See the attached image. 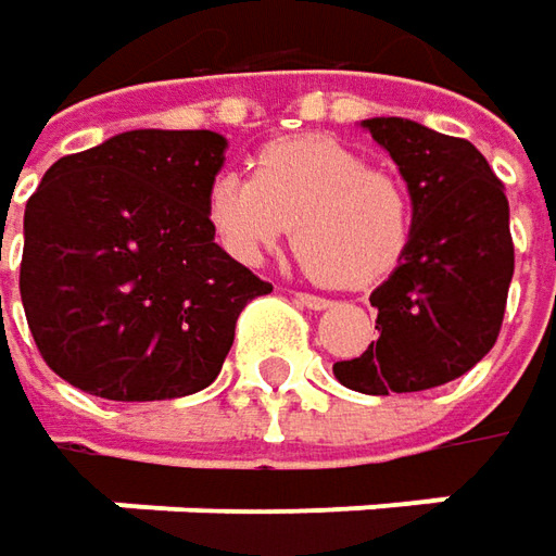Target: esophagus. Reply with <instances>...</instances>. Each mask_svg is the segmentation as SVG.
<instances>
[{
    "label": "esophagus",
    "mask_w": 556,
    "mask_h": 556,
    "mask_svg": "<svg viewBox=\"0 0 556 556\" xmlns=\"http://www.w3.org/2000/svg\"><path fill=\"white\" fill-rule=\"evenodd\" d=\"M295 302L302 304V307H311V311H326L332 304L324 295H311V292H295Z\"/></svg>",
    "instance_id": "1"
}]
</instances>
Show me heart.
<instances>
[{
	"mask_svg": "<svg viewBox=\"0 0 556 556\" xmlns=\"http://www.w3.org/2000/svg\"><path fill=\"white\" fill-rule=\"evenodd\" d=\"M205 214L239 264H261L295 224L302 264L336 289L389 277L414 236L404 182L329 136H286L257 152L254 177H214Z\"/></svg>",
	"mask_w": 556,
	"mask_h": 556,
	"instance_id": "heart-1",
	"label": "heart"
}]
</instances>
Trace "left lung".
Segmentation results:
<instances>
[{"mask_svg": "<svg viewBox=\"0 0 556 556\" xmlns=\"http://www.w3.org/2000/svg\"><path fill=\"white\" fill-rule=\"evenodd\" d=\"M361 127L399 164L414 205V236L376 286V345L332 364L364 395L422 392L472 370L495 345L514 279L510 205L482 152L407 117Z\"/></svg>", "mask_w": 556, "mask_h": 556, "instance_id": "left-lung-1", "label": "left lung"}]
</instances>
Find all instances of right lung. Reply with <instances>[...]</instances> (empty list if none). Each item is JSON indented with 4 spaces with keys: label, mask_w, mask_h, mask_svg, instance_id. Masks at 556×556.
Listing matches in <instances>:
<instances>
[{
    "label": "right lung",
    "mask_w": 556,
    "mask_h": 556,
    "mask_svg": "<svg viewBox=\"0 0 556 556\" xmlns=\"http://www.w3.org/2000/svg\"><path fill=\"white\" fill-rule=\"evenodd\" d=\"M214 130H127L59 157L24 211L21 302L42 361L109 401L211 386L236 317L274 286L214 242Z\"/></svg>",
    "instance_id": "add662e5"
}]
</instances>
